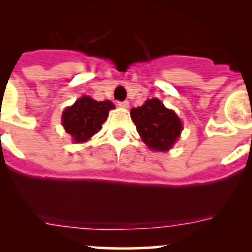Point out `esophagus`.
I'll return each instance as SVG.
<instances>
[{
  "label": "esophagus",
  "instance_id": "1",
  "mask_svg": "<svg viewBox=\"0 0 252 252\" xmlns=\"http://www.w3.org/2000/svg\"><path fill=\"white\" fill-rule=\"evenodd\" d=\"M118 106H119V107L128 108L129 107V102H128V101H118Z\"/></svg>",
  "mask_w": 252,
  "mask_h": 252
}]
</instances>
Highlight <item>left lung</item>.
Listing matches in <instances>:
<instances>
[{"mask_svg":"<svg viewBox=\"0 0 252 252\" xmlns=\"http://www.w3.org/2000/svg\"><path fill=\"white\" fill-rule=\"evenodd\" d=\"M130 117L145 144L156 151L171 149L183 129L177 114L157 98L147 100L141 107L131 108Z\"/></svg>","mask_w":252,"mask_h":252,"instance_id":"1","label":"left lung"}]
</instances>
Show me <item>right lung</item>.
I'll return each mask as SVG.
<instances>
[{
    "label": "right lung",
    "mask_w": 252,
    "mask_h": 252,
    "mask_svg": "<svg viewBox=\"0 0 252 252\" xmlns=\"http://www.w3.org/2000/svg\"><path fill=\"white\" fill-rule=\"evenodd\" d=\"M111 108H114V106L110 101L98 102L89 96H83L72 107L65 108L62 124L74 141H86L101 130Z\"/></svg>",
    "instance_id": "1"
}]
</instances>
